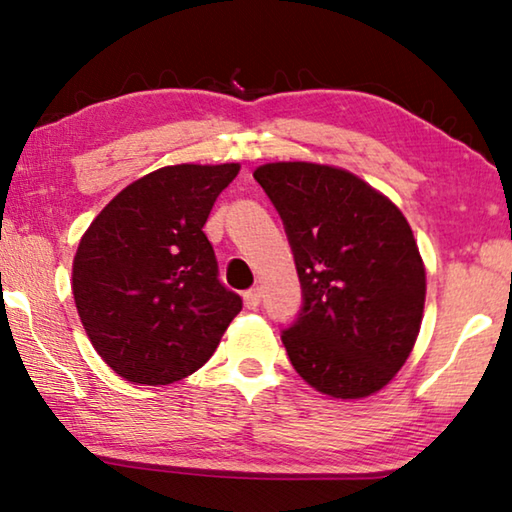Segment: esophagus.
I'll return each instance as SVG.
<instances>
[{
  "mask_svg": "<svg viewBox=\"0 0 512 512\" xmlns=\"http://www.w3.org/2000/svg\"><path fill=\"white\" fill-rule=\"evenodd\" d=\"M259 300H262V289H259V287H255V289H250V291L244 293V305H246V309H257Z\"/></svg>",
  "mask_w": 512,
  "mask_h": 512,
  "instance_id": "1",
  "label": "esophagus"
}]
</instances>
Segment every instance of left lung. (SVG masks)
Returning a JSON list of instances; mask_svg holds the SVG:
<instances>
[{
	"label": "left lung",
	"mask_w": 512,
	"mask_h": 512,
	"mask_svg": "<svg viewBox=\"0 0 512 512\" xmlns=\"http://www.w3.org/2000/svg\"><path fill=\"white\" fill-rule=\"evenodd\" d=\"M253 176L280 212L305 293L282 343L298 375L334 400L375 395L418 341L427 273L391 198L348 169L266 162Z\"/></svg>",
	"instance_id": "8db88e82"
}]
</instances>
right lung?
Segmentation results:
<instances>
[{
  "label": "right lung",
  "mask_w": 512,
  "mask_h": 512,
  "mask_svg": "<svg viewBox=\"0 0 512 512\" xmlns=\"http://www.w3.org/2000/svg\"><path fill=\"white\" fill-rule=\"evenodd\" d=\"M239 162L171 164L121 189L83 232L72 293L99 357L131 384L164 386L212 357L241 298L216 280L203 225Z\"/></svg>",
  "instance_id": "obj_1"
}]
</instances>
